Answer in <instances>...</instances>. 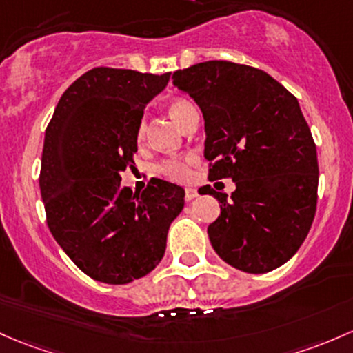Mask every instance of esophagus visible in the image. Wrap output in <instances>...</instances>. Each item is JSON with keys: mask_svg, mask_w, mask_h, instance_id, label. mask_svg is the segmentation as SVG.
<instances>
[{"mask_svg": "<svg viewBox=\"0 0 353 353\" xmlns=\"http://www.w3.org/2000/svg\"><path fill=\"white\" fill-rule=\"evenodd\" d=\"M196 197H197V191L194 188L185 189V201H192V199H196Z\"/></svg>", "mask_w": 353, "mask_h": 353, "instance_id": "obj_1", "label": "esophagus"}]
</instances>
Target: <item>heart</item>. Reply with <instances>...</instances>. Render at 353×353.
I'll return each instance as SVG.
<instances>
[{
    "label": "heart",
    "mask_w": 353,
    "mask_h": 353,
    "mask_svg": "<svg viewBox=\"0 0 353 353\" xmlns=\"http://www.w3.org/2000/svg\"><path fill=\"white\" fill-rule=\"evenodd\" d=\"M192 110H194V107H192L188 100H183V99H172V100H169V103H168L169 115L176 120L181 127L184 125L185 119H188V115L191 114ZM145 130H147L145 120H141L137 125V129H135V141H137L139 144H142V142H144ZM192 164H194V157H191V156L172 157V159H165V161H162L161 164H159L157 170H159V174H162V176L168 177V179L185 181L189 177V174H191Z\"/></svg>",
    "instance_id": "obj_1"
}]
</instances>
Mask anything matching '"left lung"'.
I'll return each instance as SVG.
<instances>
[{"label":"left lung","instance_id":"left-lung-1","mask_svg":"<svg viewBox=\"0 0 353 353\" xmlns=\"http://www.w3.org/2000/svg\"><path fill=\"white\" fill-rule=\"evenodd\" d=\"M172 83L204 117L209 181L231 177L230 199L209 224L223 261L246 273H268L307 238L316 209V145L295 95L263 70L212 60L172 73Z\"/></svg>","mask_w":353,"mask_h":353}]
</instances>
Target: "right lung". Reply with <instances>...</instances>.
Instances as JSON below:
<instances>
[{
	"label": "right lung",
	"mask_w": 353,
	"mask_h": 353,
	"mask_svg": "<svg viewBox=\"0 0 353 353\" xmlns=\"http://www.w3.org/2000/svg\"><path fill=\"white\" fill-rule=\"evenodd\" d=\"M170 73L97 67L61 95L45 130L40 191L46 224L61 250L90 278L125 285L164 256L184 189L152 179L141 194L120 185L134 168L135 129Z\"/></svg>",
	"instance_id": "obj_1"
}]
</instances>
